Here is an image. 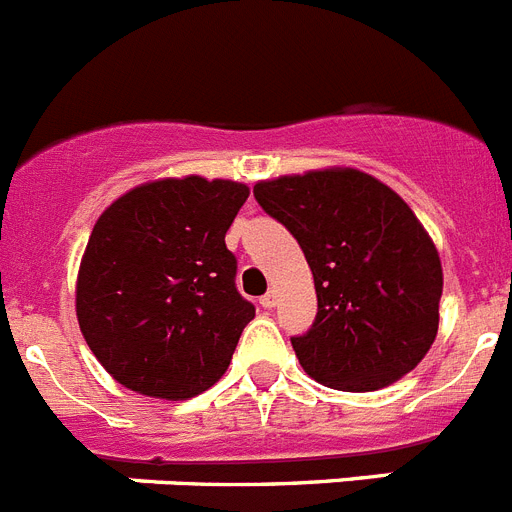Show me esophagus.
<instances>
[{
	"label": "esophagus",
	"instance_id": "34e87169",
	"mask_svg": "<svg viewBox=\"0 0 512 512\" xmlns=\"http://www.w3.org/2000/svg\"><path fill=\"white\" fill-rule=\"evenodd\" d=\"M260 304L265 306V309H273V306L278 304V293L268 291V293H265V296H262V299H260Z\"/></svg>",
	"mask_w": 512,
	"mask_h": 512
}]
</instances>
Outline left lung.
Listing matches in <instances>:
<instances>
[{"instance_id": "8db88e82", "label": "left lung", "mask_w": 512, "mask_h": 512, "mask_svg": "<svg viewBox=\"0 0 512 512\" xmlns=\"http://www.w3.org/2000/svg\"><path fill=\"white\" fill-rule=\"evenodd\" d=\"M255 198L304 250L317 319L291 337L301 368L340 391L402 379L438 335L441 257L412 208L353 167L260 180Z\"/></svg>"}]
</instances>
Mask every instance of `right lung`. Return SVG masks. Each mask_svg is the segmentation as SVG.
<instances>
[{"mask_svg": "<svg viewBox=\"0 0 512 512\" xmlns=\"http://www.w3.org/2000/svg\"><path fill=\"white\" fill-rule=\"evenodd\" d=\"M247 195L244 182L164 177L100 213L79 262L77 319L118 384L180 402L224 376L255 319L224 242Z\"/></svg>", "mask_w": 512, "mask_h": 512, "instance_id": "obj_1", "label": "right lung"}]
</instances>
